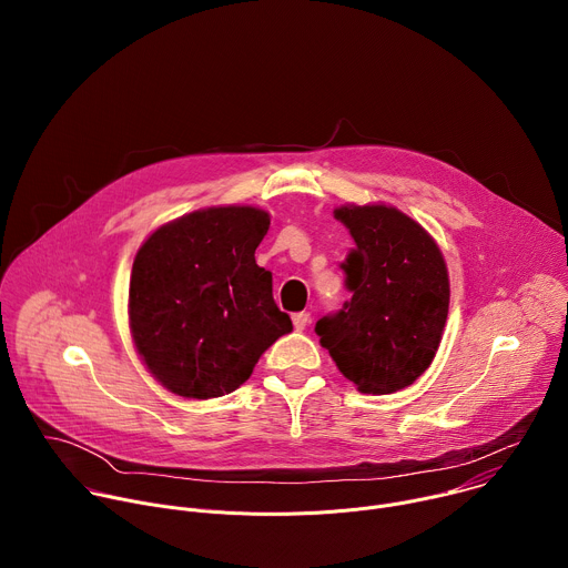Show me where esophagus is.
<instances>
[{
  "label": "esophagus",
  "instance_id": "esophagus-1",
  "mask_svg": "<svg viewBox=\"0 0 568 568\" xmlns=\"http://www.w3.org/2000/svg\"><path fill=\"white\" fill-rule=\"evenodd\" d=\"M292 321H294L296 331H305V326L312 321V314L310 312H296V314H292Z\"/></svg>",
  "mask_w": 568,
  "mask_h": 568
}]
</instances>
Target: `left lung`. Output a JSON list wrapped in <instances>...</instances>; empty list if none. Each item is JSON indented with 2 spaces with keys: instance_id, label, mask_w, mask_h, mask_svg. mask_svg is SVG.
Returning <instances> with one entry per match:
<instances>
[{
  "instance_id": "left-lung-1",
  "label": "left lung",
  "mask_w": 568,
  "mask_h": 568,
  "mask_svg": "<svg viewBox=\"0 0 568 568\" xmlns=\"http://www.w3.org/2000/svg\"><path fill=\"white\" fill-rule=\"evenodd\" d=\"M355 240L339 265L353 294L316 321L321 346L373 395L414 384L432 364L449 310V278L434 237L397 209L335 211Z\"/></svg>"
}]
</instances>
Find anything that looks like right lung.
Masks as SVG:
<instances>
[{"label": "right lung", "mask_w": 568, "mask_h": 568, "mask_svg": "<svg viewBox=\"0 0 568 568\" xmlns=\"http://www.w3.org/2000/svg\"><path fill=\"white\" fill-rule=\"evenodd\" d=\"M270 215L254 206L195 211L156 229L130 278V326L150 373L182 397L209 399L247 382L292 318L256 265Z\"/></svg>", "instance_id": "add662e5"}]
</instances>
